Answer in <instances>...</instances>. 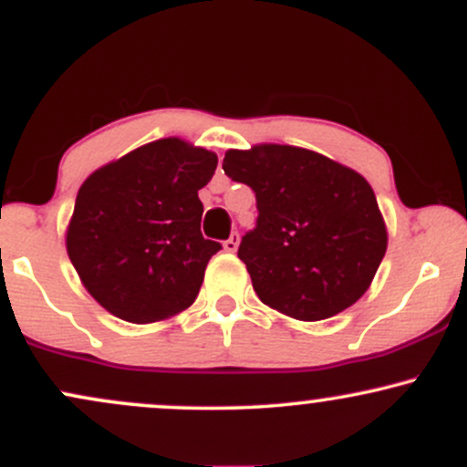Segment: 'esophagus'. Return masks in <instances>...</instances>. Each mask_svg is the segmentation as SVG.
<instances>
[{"label":"esophagus","mask_w":467,"mask_h":467,"mask_svg":"<svg viewBox=\"0 0 467 467\" xmlns=\"http://www.w3.org/2000/svg\"><path fill=\"white\" fill-rule=\"evenodd\" d=\"M237 248H239V233H233L226 241H223V250L234 252Z\"/></svg>","instance_id":"esophagus-1"}]
</instances>
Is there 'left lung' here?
Masks as SVG:
<instances>
[{"label":"left lung","mask_w":467,"mask_h":467,"mask_svg":"<svg viewBox=\"0 0 467 467\" xmlns=\"http://www.w3.org/2000/svg\"><path fill=\"white\" fill-rule=\"evenodd\" d=\"M223 173L254 191L256 226L237 256L261 301L296 320H325L367 292L387 228L360 173L287 144L228 151Z\"/></svg>","instance_id":"obj_1"}]
</instances>
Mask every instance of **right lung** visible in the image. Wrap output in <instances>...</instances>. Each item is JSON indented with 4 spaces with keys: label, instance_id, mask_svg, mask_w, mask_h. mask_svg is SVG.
<instances>
[{
    "label": "right lung",
    "instance_id": "right-lung-1",
    "mask_svg": "<svg viewBox=\"0 0 467 467\" xmlns=\"http://www.w3.org/2000/svg\"><path fill=\"white\" fill-rule=\"evenodd\" d=\"M217 155L164 138L103 166L80 186L67 254L88 292L127 323H155L200 294L222 244L203 239V189Z\"/></svg>",
    "mask_w": 467,
    "mask_h": 467
}]
</instances>
